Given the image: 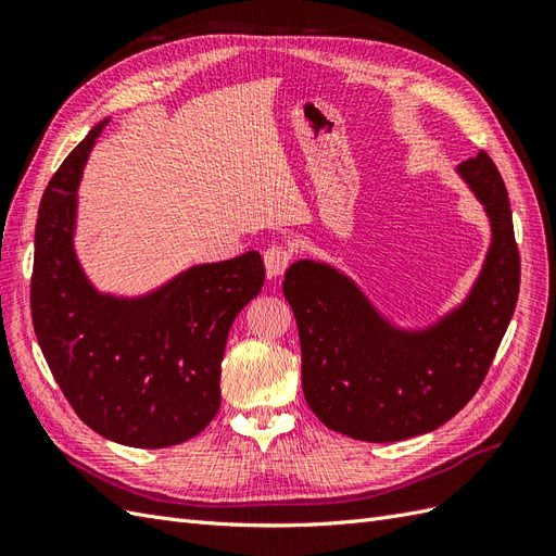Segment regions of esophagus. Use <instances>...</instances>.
<instances>
[{
	"label": "esophagus",
	"mask_w": 556,
	"mask_h": 556,
	"mask_svg": "<svg viewBox=\"0 0 556 556\" xmlns=\"http://www.w3.org/2000/svg\"><path fill=\"white\" fill-rule=\"evenodd\" d=\"M292 262V252L282 245H271L264 250V266H266V276L268 278H276L280 276L285 268L290 266Z\"/></svg>",
	"instance_id": "1"
}]
</instances>
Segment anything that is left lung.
Masks as SVG:
<instances>
[{
	"mask_svg": "<svg viewBox=\"0 0 556 556\" xmlns=\"http://www.w3.org/2000/svg\"><path fill=\"white\" fill-rule=\"evenodd\" d=\"M457 174L484 206L492 243L466 299L433 325H392L327 262L299 260L285 274L306 403L350 439L394 443L445 425L478 392L510 325L519 252L508 190L486 153L462 162Z\"/></svg>",
	"mask_w": 556,
	"mask_h": 556,
	"instance_id": "8db88e82",
	"label": "left lung"
}]
</instances>
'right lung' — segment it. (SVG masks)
Returning <instances> with one entry per match:
<instances>
[{"mask_svg":"<svg viewBox=\"0 0 556 556\" xmlns=\"http://www.w3.org/2000/svg\"><path fill=\"white\" fill-rule=\"evenodd\" d=\"M102 121L41 197L31 323L62 394L92 431L157 450L194 439L220 410L227 336L264 285L257 250L197 264L141 296L99 292L74 250L78 182Z\"/></svg>","mask_w":556,"mask_h":556,"instance_id":"obj_1","label":"right lung"}]
</instances>
